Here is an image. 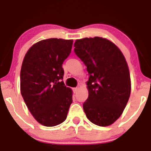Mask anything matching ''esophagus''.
<instances>
[{"label":"esophagus","mask_w":151,"mask_h":151,"mask_svg":"<svg viewBox=\"0 0 151 151\" xmlns=\"http://www.w3.org/2000/svg\"><path fill=\"white\" fill-rule=\"evenodd\" d=\"M78 90H79V87H75V88L74 89V92H75V93H76V92H77V91H78Z\"/></svg>","instance_id":"1"}]
</instances>
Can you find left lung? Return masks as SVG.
Returning <instances> with one entry per match:
<instances>
[{
  "label": "left lung",
  "instance_id": "1",
  "mask_svg": "<svg viewBox=\"0 0 151 151\" xmlns=\"http://www.w3.org/2000/svg\"><path fill=\"white\" fill-rule=\"evenodd\" d=\"M74 46L89 74L88 98L83 104L86 116L95 125L109 126L122 115L130 95L126 59L120 49L105 38L77 39Z\"/></svg>",
  "mask_w": 151,
  "mask_h": 151
}]
</instances>
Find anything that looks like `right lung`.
<instances>
[{
    "label": "right lung",
    "mask_w": 151,
    "mask_h": 151,
    "mask_svg": "<svg viewBox=\"0 0 151 151\" xmlns=\"http://www.w3.org/2000/svg\"><path fill=\"white\" fill-rule=\"evenodd\" d=\"M73 40L48 39L26 52L21 66V92L31 115L46 127L66 120L72 102V90L62 81V64L71 53Z\"/></svg>",
    "instance_id": "1"
}]
</instances>
